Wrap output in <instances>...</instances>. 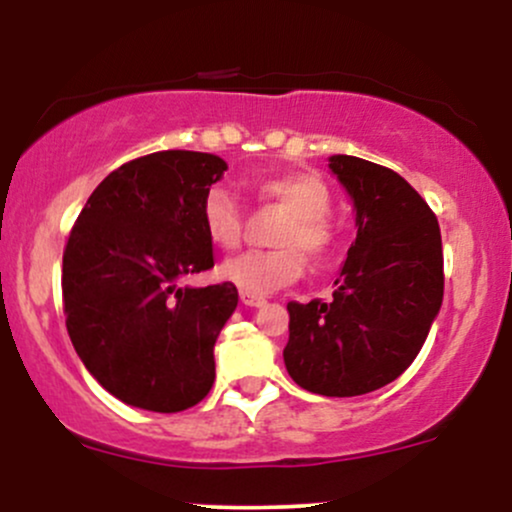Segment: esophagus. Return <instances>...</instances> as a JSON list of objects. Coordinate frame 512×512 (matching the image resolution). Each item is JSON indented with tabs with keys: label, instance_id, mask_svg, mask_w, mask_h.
<instances>
[{
	"label": "esophagus",
	"instance_id": "obj_1",
	"mask_svg": "<svg viewBox=\"0 0 512 512\" xmlns=\"http://www.w3.org/2000/svg\"><path fill=\"white\" fill-rule=\"evenodd\" d=\"M240 301L250 305V308H262V305L267 303L262 296H252V293H240Z\"/></svg>",
	"mask_w": 512,
	"mask_h": 512
}]
</instances>
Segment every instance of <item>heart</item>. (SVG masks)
I'll list each match as a JSON object with an SVG mask.
<instances>
[{"mask_svg":"<svg viewBox=\"0 0 512 512\" xmlns=\"http://www.w3.org/2000/svg\"><path fill=\"white\" fill-rule=\"evenodd\" d=\"M255 192L262 202L286 211L274 236L279 248L233 257L221 267V276L228 284L238 286L240 293L267 296L303 274V251L315 262L330 260L339 245V228L330 214L334 204L332 190L317 173L289 170L267 175L255 182ZM199 221L209 243L221 250H233L243 238V207L238 197L221 185L204 192Z\"/></svg>","mask_w":512,"mask_h":512,"instance_id":"obj_1","label":"heart"}]
</instances>
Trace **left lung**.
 Wrapping results in <instances>:
<instances>
[{
	"label": "left lung",
	"instance_id": "left-lung-1",
	"mask_svg": "<svg viewBox=\"0 0 512 512\" xmlns=\"http://www.w3.org/2000/svg\"><path fill=\"white\" fill-rule=\"evenodd\" d=\"M356 207V240L332 301L289 308L286 370L303 390L356 397L399 378L443 303V243L426 199L395 170L332 156Z\"/></svg>",
	"mask_w": 512,
	"mask_h": 512
}]
</instances>
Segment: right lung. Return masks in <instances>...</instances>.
<instances>
[{
	"label": "right lung",
	"mask_w": 512,
	"mask_h": 512,
	"mask_svg": "<svg viewBox=\"0 0 512 512\" xmlns=\"http://www.w3.org/2000/svg\"><path fill=\"white\" fill-rule=\"evenodd\" d=\"M226 161L156 151L93 190L62 257L67 332L88 373L132 407L173 414L214 385V344L238 305L228 281L180 289L214 267L199 204Z\"/></svg>",
	"instance_id": "1"
}]
</instances>
